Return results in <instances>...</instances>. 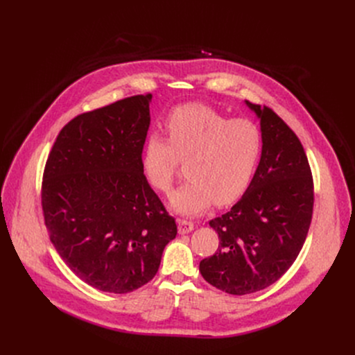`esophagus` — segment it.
Wrapping results in <instances>:
<instances>
[{"mask_svg": "<svg viewBox=\"0 0 355 355\" xmlns=\"http://www.w3.org/2000/svg\"><path fill=\"white\" fill-rule=\"evenodd\" d=\"M194 230V223L190 220H185V218H180L178 220V232L180 234H187L190 232Z\"/></svg>", "mask_w": 355, "mask_h": 355, "instance_id": "1", "label": "esophagus"}]
</instances>
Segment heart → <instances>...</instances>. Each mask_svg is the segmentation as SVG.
<instances>
[{"instance_id":"1","label":"heart","mask_w":355,"mask_h":355,"mask_svg":"<svg viewBox=\"0 0 355 355\" xmlns=\"http://www.w3.org/2000/svg\"><path fill=\"white\" fill-rule=\"evenodd\" d=\"M168 138L145 141L141 164L146 180L162 193L173 187L180 159L190 178L171 194L174 211L194 216L213 201L226 206L246 193L263 154V132L254 121L230 119L218 110L189 103L165 121Z\"/></svg>"}]
</instances>
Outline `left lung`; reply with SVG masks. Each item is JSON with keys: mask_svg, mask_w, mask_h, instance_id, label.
I'll return each instance as SVG.
<instances>
[{"mask_svg": "<svg viewBox=\"0 0 355 355\" xmlns=\"http://www.w3.org/2000/svg\"><path fill=\"white\" fill-rule=\"evenodd\" d=\"M245 102L260 121L263 154L246 193L210 221L220 245L200 262L202 277L232 295L262 291L292 266L313 209V181L300 138L272 109Z\"/></svg>", "mask_w": 355, "mask_h": 355, "instance_id": "obj_1", "label": "left lung"}]
</instances>
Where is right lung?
Segmentation results:
<instances>
[{"mask_svg": "<svg viewBox=\"0 0 355 355\" xmlns=\"http://www.w3.org/2000/svg\"><path fill=\"white\" fill-rule=\"evenodd\" d=\"M151 99L130 96L71 119L44 168L42 206L51 243L74 275L103 292L148 284L177 236L141 164Z\"/></svg>", "mask_w": 355, "mask_h": 355, "instance_id": "obj_1", "label": "right lung"}]
</instances>
